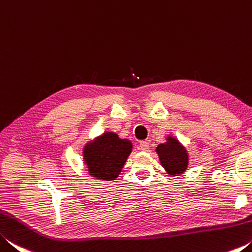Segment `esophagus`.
Listing matches in <instances>:
<instances>
[{
	"label": "esophagus",
	"instance_id": "34e87169",
	"mask_svg": "<svg viewBox=\"0 0 252 252\" xmlns=\"http://www.w3.org/2000/svg\"><path fill=\"white\" fill-rule=\"evenodd\" d=\"M139 148L144 152H148L150 151V145H148L147 142H141L139 143Z\"/></svg>",
	"mask_w": 252,
	"mask_h": 252
}]
</instances>
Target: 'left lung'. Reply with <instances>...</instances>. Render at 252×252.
<instances>
[{
    "instance_id": "obj_1",
    "label": "left lung",
    "mask_w": 252,
    "mask_h": 252,
    "mask_svg": "<svg viewBox=\"0 0 252 252\" xmlns=\"http://www.w3.org/2000/svg\"><path fill=\"white\" fill-rule=\"evenodd\" d=\"M156 152L168 174L179 175L187 170L189 163L188 153L175 138L168 137L166 143L159 144Z\"/></svg>"
}]
</instances>
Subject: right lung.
<instances>
[{
    "label": "right lung",
    "mask_w": 252,
    "mask_h": 252,
    "mask_svg": "<svg viewBox=\"0 0 252 252\" xmlns=\"http://www.w3.org/2000/svg\"><path fill=\"white\" fill-rule=\"evenodd\" d=\"M131 147L128 139H121L115 133H106L96 142L86 145L84 159L90 175L104 181L116 179L130 154Z\"/></svg>",
    "instance_id": "add662e5"
}]
</instances>
